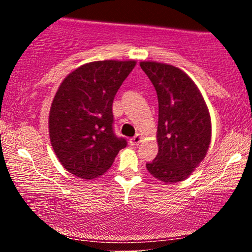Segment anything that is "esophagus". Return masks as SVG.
I'll return each mask as SVG.
<instances>
[{"label":"esophagus","mask_w":252,"mask_h":252,"mask_svg":"<svg viewBox=\"0 0 252 252\" xmlns=\"http://www.w3.org/2000/svg\"><path fill=\"white\" fill-rule=\"evenodd\" d=\"M141 141H142V136H141L140 134H137V135H135L134 137L130 138V140H129V143L131 144V146H137V144L140 143Z\"/></svg>","instance_id":"34e87169"}]
</instances>
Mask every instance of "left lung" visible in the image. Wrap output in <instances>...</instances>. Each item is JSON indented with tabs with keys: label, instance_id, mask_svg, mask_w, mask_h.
<instances>
[{
	"label": "left lung",
	"instance_id": "1",
	"mask_svg": "<svg viewBox=\"0 0 252 252\" xmlns=\"http://www.w3.org/2000/svg\"><path fill=\"white\" fill-rule=\"evenodd\" d=\"M158 94V153L147 169L164 184L185 180L206 156L211 117L204 97L190 78L175 66L141 62Z\"/></svg>",
	"mask_w": 252,
	"mask_h": 252
}]
</instances>
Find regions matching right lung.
Listing matches in <instances>:
<instances>
[{
	"instance_id": "add662e5",
	"label": "right lung",
	"mask_w": 252,
	"mask_h": 252,
	"mask_svg": "<svg viewBox=\"0 0 252 252\" xmlns=\"http://www.w3.org/2000/svg\"><path fill=\"white\" fill-rule=\"evenodd\" d=\"M135 65V60L92 62L60 84L48 117L50 140L59 162L78 178L103 175L126 147L112 128V102Z\"/></svg>"
}]
</instances>
